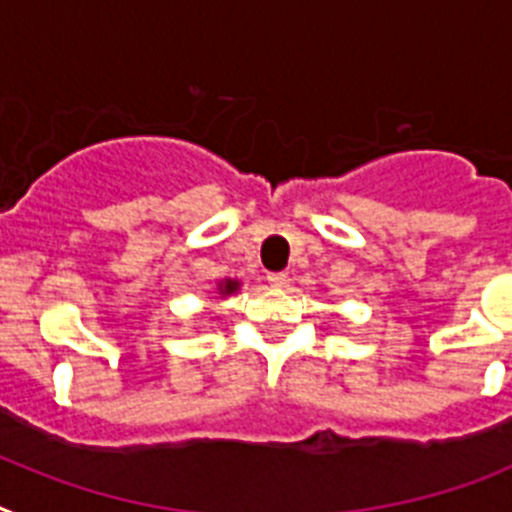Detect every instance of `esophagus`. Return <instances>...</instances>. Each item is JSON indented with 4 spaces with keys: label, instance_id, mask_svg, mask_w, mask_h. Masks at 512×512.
<instances>
[{
    "label": "esophagus",
    "instance_id": "esophagus-1",
    "mask_svg": "<svg viewBox=\"0 0 512 512\" xmlns=\"http://www.w3.org/2000/svg\"><path fill=\"white\" fill-rule=\"evenodd\" d=\"M288 281H291V278H288L286 273H270V275H268V283H270V286H273V288H286Z\"/></svg>",
    "mask_w": 512,
    "mask_h": 512
}]
</instances>
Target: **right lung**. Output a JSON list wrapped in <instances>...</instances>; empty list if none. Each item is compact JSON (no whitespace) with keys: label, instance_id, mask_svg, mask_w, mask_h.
<instances>
[{"label":"right lung","instance_id":"right-lung-1","mask_svg":"<svg viewBox=\"0 0 512 512\" xmlns=\"http://www.w3.org/2000/svg\"><path fill=\"white\" fill-rule=\"evenodd\" d=\"M224 291H226V293L237 291V283H234V281H229V283H226V286H224Z\"/></svg>","mask_w":512,"mask_h":512}]
</instances>
